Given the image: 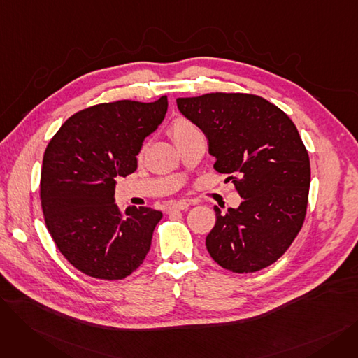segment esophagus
<instances>
[{"instance_id":"obj_1","label":"esophagus","mask_w":358,"mask_h":358,"mask_svg":"<svg viewBox=\"0 0 358 358\" xmlns=\"http://www.w3.org/2000/svg\"><path fill=\"white\" fill-rule=\"evenodd\" d=\"M190 208V203L189 201H178V203H174V204H171L168 208V210L169 212H173V210H187Z\"/></svg>"}]
</instances>
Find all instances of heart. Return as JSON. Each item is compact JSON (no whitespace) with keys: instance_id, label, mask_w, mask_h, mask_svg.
<instances>
[{"instance_id":"heart-1","label":"heart","mask_w":358,"mask_h":358,"mask_svg":"<svg viewBox=\"0 0 358 358\" xmlns=\"http://www.w3.org/2000/svg\"><path fill=\"white\" fill-rule=\"evenodd\" d=\"M169 131H171V135H173L176 142L182 139V138L200 134V130L190 120L182 119V117H178L173 122L171 127H169Z\"/></svg>"}]
</instances>
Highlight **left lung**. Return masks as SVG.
<instances>
[{"label": "left lung", "instance_id": "left-lung-1", "mask_svg": "<svg viewBox=\"0 0 358 358\" xmlns=\"http://www.w3.org/2000/svg\"><path fill=\"white\" fill-rule=\"evenodd\" d=\"M181 115L201 129L243 201L222 213L206 248L223 268L254 273L275 262L297 236L308 208L310 162L290 117L266 99L210 92L177 99Z\"/></svg>", "mask_w": 358, "mask_h": 358}]
</instances>
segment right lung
I'll return each instance as SVG.
<instances>
[{"mask_svg": "<svg viewBox=\"0 0 358 358\" xmlns=\"http://www.w3.org/2000/svg\"><path fill=\"white\" fill-rule=\"evenodd\" d=\"M166 96L154 103L120 100L81 110L50 139L41 174L46 228L56 247L81 273L122 280L146 257L162 213L115 203L116 178L138 168L136 155L158 129Z\"/></svg>", "mask_w": 358, "mask_h": 358, "instance_id": "obj_1", "label": "right lung"}]
</instances>
